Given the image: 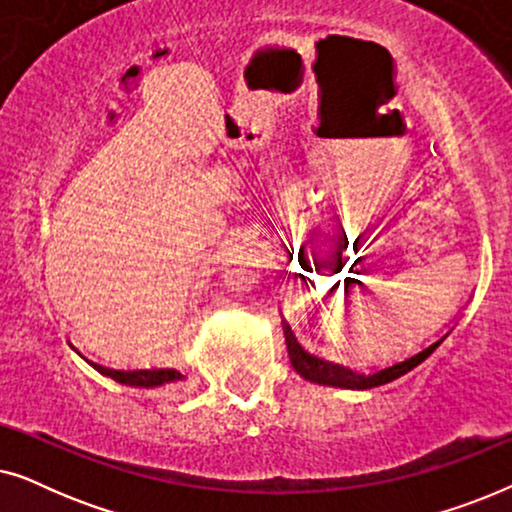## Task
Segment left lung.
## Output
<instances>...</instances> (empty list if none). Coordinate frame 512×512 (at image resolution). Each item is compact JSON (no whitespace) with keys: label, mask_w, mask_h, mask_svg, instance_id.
Returning a JSON list of instances; mask_svg holds the SVG:
<instances>
[{"label":"left lung","mask_w":512,"mask_h":512,"mask_svg":"<svg viewBox=\"0 0 512 512\" xmlns=\"http://www.w3.org/2000/svg\"><path fill=\"white\" fill-rule=\"evenodd\" d=\"M284 328H286V349H289V359H291L293 370L310 382L328 384V387H342V389H373V387H380V384L396 380V377H401L408 373V370L419 366L424 359H429V356L433 354V349H436L440 342L450 335V333H445L443 338H438L433 345L422 349V352L415 356H410V359L394 363V366H389V368L377 370V373H373V375H363V373H354V370H349L345 366H338V363L324 361V359H319V356L307 354L305 349L298 345L296 338H293L289 324H284Z\"/></svg>","instance_id":"left-lung-1"}]
</instances>
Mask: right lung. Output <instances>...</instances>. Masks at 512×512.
Instances as JSON below:
<instances>
[{
  "mask_svg": "<svg viewBox=\"0 0 512 512\" xmlns=\"http://www.w3.org/2000/svg\"><path fill=\"white\" fill-rule=\"evenodd\" d=\"M93 366L100 370L102 375L114 377L116 382L128 384V387H163V384L170 382H179L184 380V375L174 368H153V370H111V368H102L93 363Z\"/></svg>",
  "mask_w": 512,
  "mask_h": 512,
  "instance_id": "right-lung-1",
  "label": "right lung"
}]
</instances>
